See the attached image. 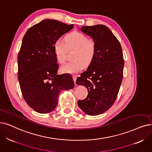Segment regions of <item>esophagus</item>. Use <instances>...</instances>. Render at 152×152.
Segmentation results:
<instances>
[{"mask_svg":"<svg viewBox=\"0 0 152 152\" xmlns=\"http://www.w3.org/2000/svg\"><path fill=\"white\" fill-rule=\"evenodd\" d=\"M73 79H74V81L75 83H76V80H77V76L76 75H73Z\"/></svg>","mask_w":152,"mask_h":152,"instance_id":"esophagus-1","label":"esophagus"}]
</instances>
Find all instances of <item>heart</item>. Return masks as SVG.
I'll return each mask as SVG.
<instances>
[{
	"mask_svg": "<svg viewBox=\"0 0 152 152\" xmlns=\"http://www.w3.org/2000/svg\"><path fill=\"white\" fill-rule=\"evenodd\" d=\"M76 48L74 59L75 60L61 66L60 70L64 73L75 74L80 72L86 65L92 62L95 56L96 44L92 39L78 32H73L65 37V43L60 40L53 44V51L57 61L63 64L66 60V50Z\"/></svg>",
	"mask_w": 152,
	"mask_h": 152,
	"instance_id": "heart-1",
	"label": "heart"
}]
</instances>
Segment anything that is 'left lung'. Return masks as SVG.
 Masks as SVG:
<instances>
[{
	"label": "left lung",
	"instance_id": "obj_1",
	"mask_svg": "<svg viewBox=\"0 0 152 152\" xmlns=\"http://www.w3.org/2000/svg\"><path fill=\"white\" fill-rule=\"evenodd\" d=\"M81 31L96 44L95 56L76 83L87 87L88 95L77 104L87 115L95 116L110 108L117 99L123 79L124 61L122 47L111 30L104 25L83 26Z\"/></svg>",
	"mask_w": 152,
	"mask_h": 152
}]
</instances>
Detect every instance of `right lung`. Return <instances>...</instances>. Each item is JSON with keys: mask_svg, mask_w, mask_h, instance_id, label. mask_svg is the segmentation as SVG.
Masks as SVG:
<instances>
[{"mask_svg": "<svg viewBox=\"0 0 152 152\" xmlns=\"http://www.w3.org/2000/svg\"><path fill=\"white\" fill-rule=\"evenodd\" d=\"M73 28L74 25L45 19L28 28L23 38L18 55V80L24 100L38 113L53 111L60 92L74 87L70 75H57L53 51L54 43Z\"/></svg>", "mask_w": 152, "mask_h": 152, "instance_id": "obj_1", "label": "right lung"}]
</instances>
